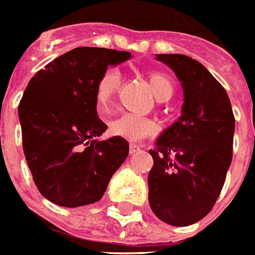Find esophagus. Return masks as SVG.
Here are the masks:
<instances>
[{
    "mask_svg": "<svg viewBox=\"0 0 255 255\" xmlns=\"http://www.w3.org/2000/svg\"><path fill=\"white\" fill-rule=\"evenodd\" d=\"M140 146L139 144H136V143H130V146H129V151H130V154H134L136 151H139Z\"/></svg>",
    "mask_w": 255,
    "mask_h": 255,
    "instance_id": "obj_1",
    "label": "esophagus"
}]
</instances>
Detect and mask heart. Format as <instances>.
Instances as JSON below:
<instances>
[{
    "instance_id": "obj_1",
    "label": "heart",
    "mask_w": 255,
    "mask_h": 255,
    "mask_svg": "<svg viewBox=\"0 0 255 255\" xmlns=\"http://www.w3.org/2000/svg\"><path fill=\"white\" fill-rule=\"evenodd\" d=\"M148 83L153 90V94L158 101L170 100L174 94V83L170 77L164 73H150ZM121 85V73L116 68H107L98 78L94 88V98L98 111L107 114L111 111L114 98H115L118 88ZM111 131L124 139L139 141L151 136L157 130V125L153 119L146 116L134 115L125 112L122 115L116 116L109 124Z\"/></svg>"
}]
</instances>
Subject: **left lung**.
Wrapping results in <instances>:
<instances>
[{
  "instance_id": "1",
  "label": "left lung",
  "mask_w": 255,
  "mask_h": 255,
  "mask_svg": "<svg viewBox=\"0 0 255 255\" xmlns=\"http://www.w3.org/2000/svg\"><path fill=\"white\" fill-rule=\"evenodd\" d=\"M178 77L184 104L177 122L150 150L148 203L160 220L189 226L212 211L233 155L235 115L226 90L196 60L157 54Z\"/></svg>"
}]
</instances>
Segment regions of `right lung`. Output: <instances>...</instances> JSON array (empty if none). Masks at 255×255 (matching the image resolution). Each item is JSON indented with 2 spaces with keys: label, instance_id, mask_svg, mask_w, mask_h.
Segmentation results:
<instances>
[{
  "label": "right lung",
  "instance_id": "obj_1",
  "mask_svg": "<svg viewBox=\"0 0 255 255\" xmlns=\"http://www.w3.org/2000/svg\"><path fill=\"white\" fill-rule=\"evenodd\" d=\"M129 59V52L77 47L29 81L18 107L22 146L36 187L50 202H98L126 160V139H97L108 126L98 118L94 88L109 66Z\"/></svg>",
  "mask_w": 255,
  "mask_h": 255
}]
</instances>
